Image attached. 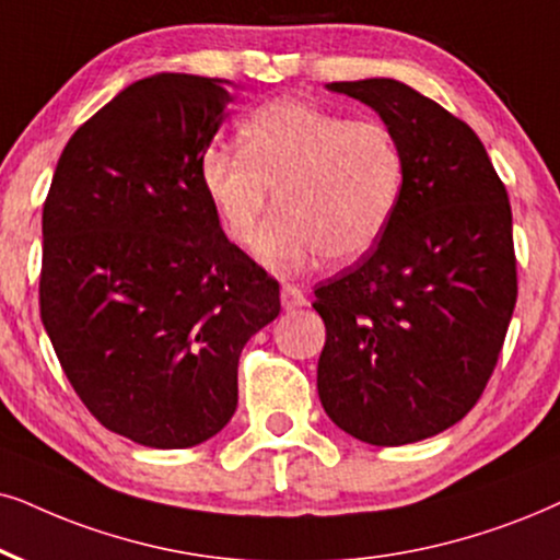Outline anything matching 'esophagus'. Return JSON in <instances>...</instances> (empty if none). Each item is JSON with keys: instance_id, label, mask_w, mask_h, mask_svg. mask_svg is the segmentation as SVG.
<instances>
[{"instance_id": "34e87169", "label": "esophagus", "mask_w": 560, "mask_h": 560, "mask_svg": "<svg viewBox=\"0 0 560 560\" xmlns=\"http://www.w3.org/2000/svg\"><path fill=\"white\" fill-rule=\"evenodd\" d=\"M307 304V296L300 287L294 284H281V307L287 310V313H292V310H300Z\"/></svg>"}]
</instances>
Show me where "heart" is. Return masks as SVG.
Returning a JSON list of instances; mask_svg holds the SVG:
<instances>
[{
	"instance_id": "1",
	"label": "heart",
	"mask_w": 560,
	"mask_h": 560,
	"mask_svg": "<svg viewBox=\"0 0 560 560\" xmlns=\"http://www.w3.org/2000/svg\"><path fill=\"white\" fill-rule=\"evenodd\" d=\"M240 152L211 147L198 178L232 243L250 245L276 190L279 209L258 237L260 264L279 271L325 260L346 266L377 245L402 196L406 160L380 121H351L284 97L245 118Z\"/></svg>"
}]
</instances>
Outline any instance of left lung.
I'll return each instance as SVG.
<instances>
[{"instance_id":"left-lung-1","label":"left lung","mask_w":560,"mask_h":560,"mask_svg":"<svg viewBox=\"0 0 560 560\" xmlns=\"http://www.w3.org/2000/svg\"><path fill=\"white\" fill-rule=\"evenodd\" d=\"M370 105L406 160L402 196L370 256L315 289L317 395L366 444L421 442L483 393L516 302L512 209L468 124L387 77L330 82Z\"/></svg>"}]
</instances>
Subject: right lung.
Wrapping results in <instances>:
<instances>
[{
  "label": "right lung",
  "mask_w": 560,
  "mask_h": 560,
  "mask_svg": "<svg viewBox=\"0 0 560 560\" xmlns=\"http://www.w3.org/2000/svg\"><path fill=\"white\" fill-rule=\"evenodd\" d=\"M230 80L160 72L74 131L44 207L40 317L105 429L186 450L228 427L243 346L279 284L232 245L198 178Z\"/></svg>",
  "instance_id": "1"
}]
</instances>
